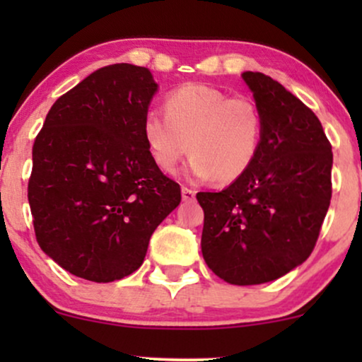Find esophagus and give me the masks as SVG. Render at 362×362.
<instances>
[{"label": "esophagus", "instance_id": "obj_1", "mask_svg": "<svg viewBox=\"0 0 362 362\" xmlns=\"http://www.w3.org/2000/svg\"><path fill=\"white\" fill-rule=\"evenodd\" d=\"M195 197V190L194 189H189V187H182V199L184 201H192Z\"/></svg>", "mask_w": 362, "mask_h": 362}]
</instances>
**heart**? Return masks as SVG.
I'll use <instances>...</instances> for the list:
<instances>
[{"instance_id":"b5f03b06","label":"heart","mask_w":362,"mask_h":362,"mask_svg":"<svg viewBox=\"0 0 362 362\" xmlns=\"http://www.w3.org/2000/svg\"><path fill=\"white\" fill-rule=\"evenodd\" d=\"M264 136V117L250 97L202 83H187L165 98V114L149 110L143 138L161 172L172 173L190 149L187 175L231 184L255 161Z\"/></svg>"}]
</instances>
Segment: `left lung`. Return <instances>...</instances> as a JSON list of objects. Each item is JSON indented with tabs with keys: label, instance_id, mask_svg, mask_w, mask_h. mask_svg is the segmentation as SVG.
<instances>
[{
	"label": "left lung",
	"instance_id": "obj_1",
	"mask_svg": "<svg viewBox=\"0 0 362 362\" xmlns=\"http://www.w3.org/2000/svg\"><path fill=\"white\" fill-rule=\"evenodd\" d=\"M264 117L247 173L221 192H197L202 257L230 284H262L303 264L332 199V144L313 110L264 73L245 71Z\"/></svg>",
	"mask_w": 362,
	"mask_h": 362
}]
</instances>
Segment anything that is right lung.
Segmentation results:
<instances>
[{
	"label": "right lung",
	"mask_w": 362,
	"mask_h": 362,
	"mask_svg": "<svg viewBox=\"0 0 362 362\" xmlns=\"http://www.w3.org/2000/svg\"><path fill=\"white\" fill-rule=\"evenodd\" d=\"M158 85L148 68L110 64L61 95L32 148L28 204L39 247L73 276L138 271L180 185L153 161L143 119Z\"/></svg>",
	"instance_id": "1"
}]
</instances>
